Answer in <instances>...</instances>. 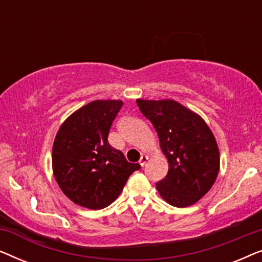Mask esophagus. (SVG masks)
<instances>
[{
	"mask_svg": "<svg viewBox=\"0 0 262 262\" xmlns=\"http://www.w3.org/2000/svg\"><path fill=\"white\" fill-rule=\"evenodd\" d=\"M148 159L149 157L148 156H145V155H143L142 157H141V160H139V164H141L142 167H144L145 166V163L148 162Z\"/></svg>",
	"mask_w": 262,
	"mask_h": 262,
	"instance_id": "obj_1",
	"label": "esophagus"
}]
</instances>
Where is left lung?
<instances>
[{"mask_svg":"<svg viewBox=\"0 0 262 262\" xmlns=\"http://www.w3.org/2000/svg\"><path fill=\"white\" fill-rule=\"evenodd\" d=\"M137 105L155 127L169 164L157 191L170 205H193L210 191L220 170L213 134L202 117L174 100L138 99Z\"/></svg>","mask_w":262,"mask_h":262,"instance_id":"1","label":"left lung"}]
</instances>
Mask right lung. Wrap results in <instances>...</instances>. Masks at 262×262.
Segmentation results:
<instances>
[{"instance_id": "obj_1", "label": "right lung", "mask_w": 262, "mask_h": 262, "mask_svg": "<svg viewBox=\"0 0 262 262\" xmlns=\"http://www.w3.org/2000/svg\"><path fill=\"white\" fill-rule=\"evenodd\" d=\"M123 101L95 100L74 112L57 132L52 169L62 192L91 210L108 206L141 166L127 162L108 143L110 128Z\"/></svg>"}]
</instances>
